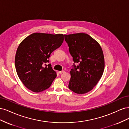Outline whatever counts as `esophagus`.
<instances>
[{
  "mask_svg": "<svg viewBox=\"0 0 129 129\" xmlns=\"http://www.w3.org/2000/svg\"><path fill=\"white\" fill-rule=\"evenodd\" d=\"M64 73V71H58V73L60 74H62V73Z\"/></svg>",
  "mask_w": 129,
  "mask_h": 129,
  "instance_id": "obj_1",
  "label": "esophagus"
}]
</instances>
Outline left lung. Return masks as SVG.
<instances>
[{"label": "left lung", "instance_id": "1", "mask_svg": "<svg viewBox=\"0 0 129 129\" xmlns=\"http://www.w3.org/2000/svg\"><path fill=\"white\" fill-rule=\"evenodd\" d=\"M74 63H79L71 71L68 87L78 94L87 93L93 88L102 77L104 57L99 43L89 35L75 33L64 35Z\"/></svg>", "mask_w": 129, "mask_h": 129}]
</instances>
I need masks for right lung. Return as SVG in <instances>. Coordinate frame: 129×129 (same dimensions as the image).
Listing matches in <instances>:
<instances>
[{"label":"right lung","mask_w":129,"mask_h":129,"mask_svg":"<svg viewBox=\"0 0 129 129\" xmlns=\"http://www.w3.org/2000/svg\"><path fill=\"white\" fill-rule=\"evenodd\" d=\"M62 34L34 33L19 44L15 57V66L18 77L30 90L39 92L48 89L55 79L48 58L51 53L61 46Z\"/></svg>","instance_id":"right-lung-1"}]
</instances>
